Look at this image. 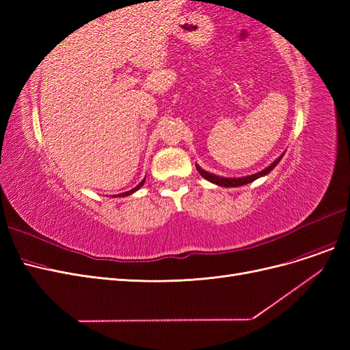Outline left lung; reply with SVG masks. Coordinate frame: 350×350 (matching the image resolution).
Listing matches in <instances>:
<instances>
[{"label": "left lung", "mask_w": 350, "mask_h": 350, "mask_svg": "<svg viewBox=\"0 0 350 350\" xmlns=\"http://www.w3.org/2000/svg\"><path fill=\"white\" fill-rule=\"evenodd\" d=\"M282 157H283V156H280L279 159H276V161H274L269 167L264 169V171H261V172H258V174L250 175V176H242V178H224V176H217V175H213V174L203 171V169H201V167L197 166V165H196V166H197V171L200 172V175L203 176V178H206L207 181H210V183L221 185V187H241V185H245V184H250V183H252V181H256V179L260 178V176H264V175L270 174L271 169L280 162Z\"/></svg>", "instance_id": "obj_1"}]
</instances>
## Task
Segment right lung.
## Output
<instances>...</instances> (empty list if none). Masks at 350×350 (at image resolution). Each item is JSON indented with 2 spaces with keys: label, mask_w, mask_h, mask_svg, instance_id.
I'll return each instance as SVG.
<instances>
[{
  "label": "right lung",
  "mask_w": 350,
  "mask_h": 350,
  "mask_svg": "<svg viewBox=\"0 0 350 350\" xmlns=\"http://www.w3.org/2000/svg\"><path fill=\"white\" fill-rule=\"evenodd\" d=\"M144 184V179H143V181L139 184V185H137V187H134L133 189H130V191H126V193H122V194H118L120 197H125V196H130V194H133L134 191H137V189H139V188H142V185Z\"/></svg>",
  "instance_id": "obj_1"
}]
</instances>
